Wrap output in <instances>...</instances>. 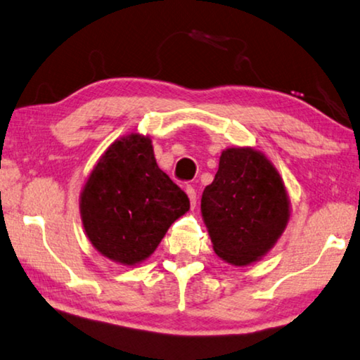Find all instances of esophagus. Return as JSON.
Returning <instances> with one entry per match:
<instances>
[{
  "instance_id": "1",
  "label": "esophagus",
  "mask_w": 360,
  "mask_h": 360,
  "mask_svg": "<svg viewBox=\"0 0 360 360\" xmlns=\"http://www.w3.org/2000/svg\"><path fill=\"white\" fill-rule=\"evenodd\" d=\"M186 193H188V196H190V201H191V206H196V199H198V193H196V190H195V186H188L186 188Z\"/></svg>"
}]
</instances>
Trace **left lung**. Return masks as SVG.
I'll return each mask as SVG.
<instances>
[{"instance_id":"left-lung-1","label":"left lung","mask_w":360,"mask_h":360,"mask_svg":"<svg viewBox=\"0 0 360 360\" xmlns=\"http://www.w3.org/2000/svg\"><path fill=\"white\" fill-rule=\"evenodd\" d=\"M214 251L233 265L262 257L283 233L290 202L278 172L250 148L225 149L219 170L201 198Z\"/></svg>"}]
</instances>
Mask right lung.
<instances>
[{"label": "right lung", "mask_w": 360, "mask_h": 360, "mask_svg": "<svg viewBox=\"0 0 360 360\" xmlns=\"http://www.w3.org/2000/svg\"><path fill=\"white\" fill-rule=\"evenodd\" d=\"M190 199L158 167L151 140L130 135L104 153L82 191L80 212L91 245L134 265L153 254Z\"/></svg>", "instance_id": "1"}]
</instances>
